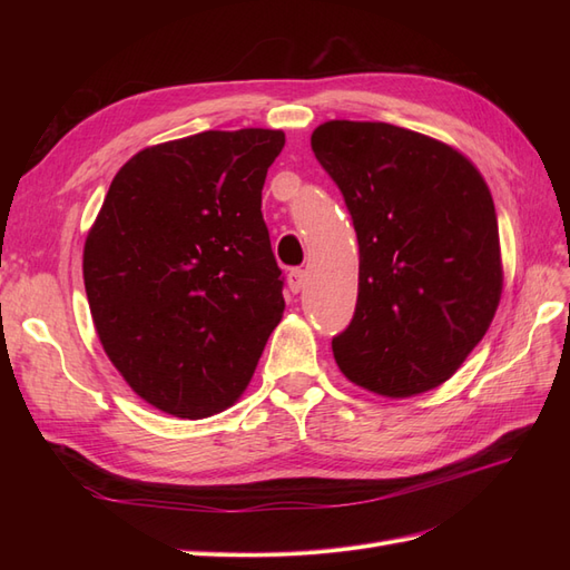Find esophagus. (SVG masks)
<instances>
[{
    "label": "esophagus",
    "mask_w": 570,
    "mask_h": 570,
    "mask_svg": "<svg viewBox=\"0 0 570 570\" xmlns=\"http://www.w3.org/2000/svg\"><path fill=\"white\" fill-rule=\"evenodd\" d=\"M304 285H306V273L302 268H292L287 273V287L297 295V292L304 289Z\"/></svg>",
    "instance_id": "obj_1"
}]
</instances>
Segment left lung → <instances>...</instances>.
Returning <instances> with one entry per match:
<instances>
[{
    "instance_id": "left-lung-1",
    "label": "left lung",
    "mask_w": 570,
    "mask_h": 570,
    "mask_svg": "<svg viewBox=\"0 0 570 570\" xmlns=\"http://www.w3.org/2000/svg\"><path fill=\"white\" fill-rule=\"evenodd\" d=\"M312 149L358 239L354 318L333 337L340 371L392 400L442 385L502 297L485 180L450 145L390 124L327 120Z\"/></svg>"
}]
</instances>
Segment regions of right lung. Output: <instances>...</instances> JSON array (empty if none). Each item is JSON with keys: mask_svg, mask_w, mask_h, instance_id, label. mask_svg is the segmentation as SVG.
I'll return each mask as SVG.
<instances>
[{"mask_svg": "<svg viewBox=\"0 0 570 570\" xmlns=\"http://www.w3.org/2000/svg\"><path fill=\"white\" fill-rule=\"evenodd\" d=\"M283 130H206L137 151L85 239L101 347L145 402L178 419L228 409L283 318L262 214Z\"/></svg>", "mask_w": 570, "mask_h": 570, "instance_id": "add662e5", "label": "right lung"}]
</instances>
